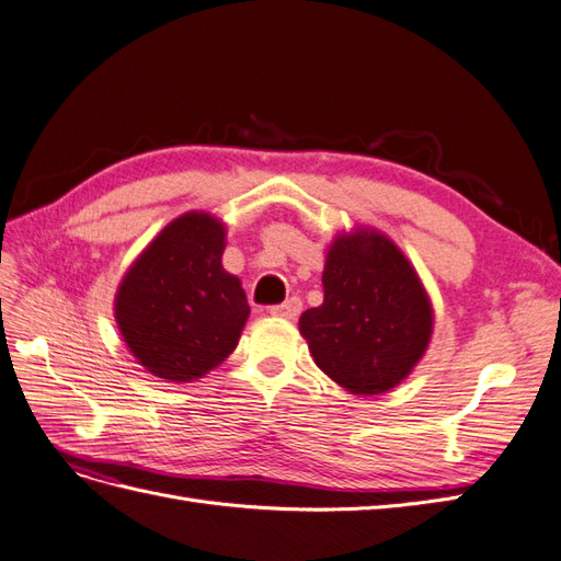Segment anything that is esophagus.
Listing matches in <instances>:
<instances>
[{
	"label": "esophagus",
	"instance_id": "1",
	"mask_svg": "<svg viewBox=\"0 0 561 561\" xmlns=\"http://www.w3.org/2000/svg\"><path fill=\"white\" fill-rule=\"evenodd\" d=\"M268 313L274 318H285V320H293L301 313V299L299 297H290L283 304H276V307H271Z\"/></svg>",
	"mask_w": 561,
	"mask_h": 561
}]
</instances>
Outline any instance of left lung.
<instances>
[{"instance_id": "obj_1", "label": "left lung", "mask_w": 561, "mask_h": 561, "mask_svg": "<svg viewBox=\"0 0 561 561\" xmlns=\"http://www.w3.org/2000/svg\"><path fill=\"white\" fill-rule=\"evenodd\" d=\"M322 290L320 307L299 318L316 365L353 396L407 379L428 348L433 307L402 250L375 229L336 236Z\"/></svg>"}]
</instances>
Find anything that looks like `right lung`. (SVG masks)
Instances as JSON below:
<instances>
[{"mask_svg":"<svg viewBox=\"0 0 561 561\" xmlns=\"http://www.w3.org/2000/svg\"><path fill=\"white\" fill-rule=\"evenodd\" d=\"M227 229L208 213L173 219L116 290L114 316L130 353L165 381L208 375L236 348L250 307L241 280L227 274Z\"/></svg>","mask_w":561,"mask_h":561,"instance_id":"1","label":"right lung"}]
</instances>
